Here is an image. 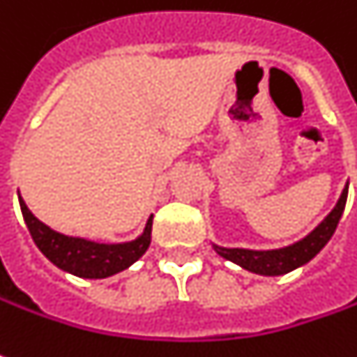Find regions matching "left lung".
I'll return each mask as SVG.
<instances>
[{"mask_svg": "<svg viewBox=\"0 0 357 357\" xmlns=\"http://www.w3.org/2000/svg\"><path fill=\"white\" fill-rule=\"evenodd\" d=\"M346 198H348V184L342 190L340 200L334 206V210L330 212L328 216L324 218L318 228H314L308 234L305 240L296 241L289 248L283 250H271V251H253V250H229V248H218L214 245V250L228 261H234L241 265L243 269H248L251 273L259 275H284L289 271H293L296 267L308 263L318 251L322 250L328 240L332 238V234L336 231V226L340 222L342 212L346 208Z\"/></svg>", "mask_w": 357, "mask_h": 357, "instance_id": "obj_1", "label": "left lung"}]
</instances>
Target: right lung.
<instances>
[{"instance_id": "add662e5", "label": "right lung", "mask_w": 357, "mask_h": 357, "mask_svg": "<svg viewBox=\"0 0 357 357\" xmlns=\"http://www.w3.org/2000/svg\"><path fill=\"white\" fill-rule=\"evenodd\" d=\"M19 206L25 218L31 238L43 251V255L54 263L62 271L84 277V279H104L128 269L147 251L151 243V226L153 216L147 220L145 231L137 240L128 243H96L84 238H70L62 236L59 231L45 226L40 220L31 214L27 204L19 196Z\"/></svg>"}]
</instances>
